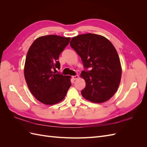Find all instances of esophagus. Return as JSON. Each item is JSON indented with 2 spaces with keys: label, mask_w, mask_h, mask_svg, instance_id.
<instances>
[{
  "label": "esophagus",
  "mask_w": 147,
  "mask_h": 147,
  "mask_svg": "<svg viewBox=\"0 0 147 147\" xmlns=\"http://www.w3.org/2000/svg\"><path fill=\"white\" fill-rule=\"evenodd\" d=\"M78 75H74V76H72V78L74 79V80H76V79H77V78H78Z\"/></svg>",
  "instance_id": "obj_1"
}]
</instances>
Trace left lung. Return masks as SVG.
<instances>
[{
	"instance_id": "left-lung-1",
	"label": "left lung",
	"mask_w": 147,
	"mask_h": 147,
	"mask_svg": "<svg viewBox=\"0 0 147 147\" xmlns=\"http://www.w3.org/2000/svg\"><path fill=\"white\" fill-rule=\"evenodd\" d=\"M70 45L83 64L81 76L86 86L81 92L83 97L95 103L110 99L117 91L121 77L119 58L112 43L103 36L90 33L73 37Z\"/></svg>"
}]
</instances>
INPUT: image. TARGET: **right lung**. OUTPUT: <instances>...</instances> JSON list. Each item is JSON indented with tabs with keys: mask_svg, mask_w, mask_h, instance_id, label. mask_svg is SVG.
Here are the masks:
<instances>
[{
	"mask_svg": "<svg viewBox=\"0 0 147 147\" xmlns=\"http://www.w3.org/2000/svg\"><path fill=\"white\" fill-rule=\"evenodd\" d=\"M70 40L59 35H46L37 38L29 49L24 77L31 93L43 104L61 102L71 86L70 76L54 72L60 68L59 56Z\"/></svg>",
	"mask_w": 147,
	"mask_h": 147,
	"instance_id": "add662e5",
	"label": "right lung"
}]
</instances>
